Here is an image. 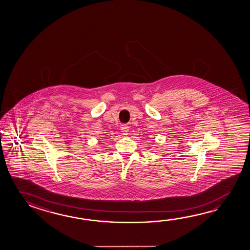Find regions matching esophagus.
I'll return each instance as SVG.
<instances>
[{
  "mask_svg": "<svg viewBox=\"0 0 250 250\" xmlns=\"http://www.w3.org/2000/svg\"><path fill=\"white\" fill-rule=\"evenodd\" d=\"M121 131H122L123 135H127L128 132H129V126L126 125H122V127H121Z\"/></svg>",
  "mask_w": 250,
  "mask_h": 250,
  "instance_id": "1",
  "label": "esophagus"
}]
</instances>
